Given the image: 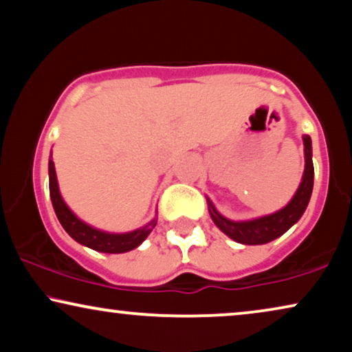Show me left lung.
I'll return each mask as SVG.
<instances>
[{"label": "left lung", "instance_id": "left-lung-1", "mask_svg": "<svg viewBox=\"0 0 352 352\" xmlns=\"http://www.w3.org/2000/svg\"><path fill=\"white\" fill-rule=\"evenodd\" d=\"M304 156H306V168H304L302 182L299 185L296 195L289 201L287 208H283L278 212L265 215V217L248 220V222H232L220 215L214 206L208 199L209 212L214 223L222 230L225 235H228L232 240L243 245H264L275 238L282 236L285 232L289 230L294 223L301 219V215L306 210L309 199L312 195L314 186V164H312V144L311 137L304 135Z\"/></svg>", "mask_w": 352, "mask_h": 352}]
</instances>
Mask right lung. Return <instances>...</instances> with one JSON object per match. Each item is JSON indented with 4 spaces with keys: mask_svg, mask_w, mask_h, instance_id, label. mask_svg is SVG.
<instances>
[{
    "mask_svg": "<svg viewBox=\"0 0 352 352\" xmlns=\"http://www.w3.org/2000/svg\"><path fill=\"white\" fill-rule=\"evenodd\" d=\"M50 196L51 203H53L54 212L58 215L60 225L64 227V230L74 238L75 241H78L80 245H85L91 250L100 251V252H127L133 248H137L144 238H146L154 227H156L157 220H153L148 225H144L140 230L130 232V233H122V235H114V233H104L91 228L90 225L83 223L82 220H78L72 214L67 206L64 204L63 198L59 195L58 188V180H56V170H54V162L50 159Z\"/></svg>",
    "mask_w": 352,
    "mask_h": 352,
    "instance_id": "add662e5",
    "label": "right lung"
}]
</instances>
